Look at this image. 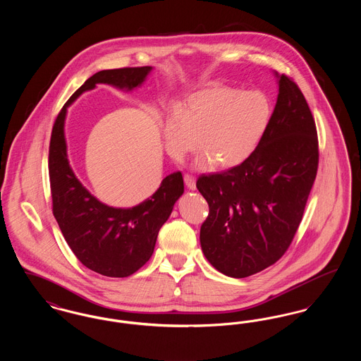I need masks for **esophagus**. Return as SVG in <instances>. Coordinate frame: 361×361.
<instances>
[{
  "label": "esophagus",
  "instance_id": "obj_1",
  "mask_svg": "<svg viewBox=\"0 0 361 361\" xmlns=\"http://www.w3.org/2000/svg\"><path fill=\"white\" fill-rule=\"evenodd\" d=\"M184 181H185V185L188 187L189 189H196V178L193 177V176H190V174H185L184 176Z\"/></svg>",
  "mask_w": 361,
  "mask_h": 361
}]
</instances>
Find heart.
Instances as JSON below:
<instances>
[{
    "label": "heart",
    "mask_w": 361,
    "mask_h": 361,
    "mask_svg": "<svg viewBox=\"0 0 361 361\" xmlns=\"http://www.w3.org/2000/svg\"><path fill=\"white\" fill-rule=\"evenodd\" d=\"M272 119L269 97L257 89L242 90L234 86H207L189 94L181 108H174L164 126L168 154L181 162L200 146L196 168L211 169L216 162L234 168L255 153Z\"/></svg>",
    "instance_id": "b5f03b06"
}]
</instances>
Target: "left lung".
I'll list each match as a JSON object with an SVG mask.
<instances>
[{"mask_svg": "<svg viewBox=\"0 0 361 361\" xmlns=\"http://www.w3.org/2000/svg\"><path fill=\"white\" fill-rule=\"evenodd\" d=\"M279 94L269 127L243 164L196 183L209 212L200 243L209 264L235 279L275 264L291 245L318 169V137L298 85L275 71Z\"/></svg>", "mask_w": 361, "mask_h": 361, "instance_id": "left-lung-1", "label": "left lung"}]
</instances>
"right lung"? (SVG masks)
<instances>
[{
	"label": "right lung",
	"mask_w": 361,
	"mask_h": 361,
	"mask_svg": "<svg viewBox=\"0 0 361 361\" xmlns=\"http://www.w3.org/2000/svg\"><path fill=\"white\" fill-rule=\"evenodd\" d=\"M152 70V66L123 68L93 74L63 105L52 127L49 173L54 216L75 257L90 271L108 277L133 275L152 257L159 228L184 193V180L181 172L166 176L159 188L135 207L104 204L70 166L65 137L68 106L97 84L131 92L146 81Z\"/></svg>",
	"instance_id": "add662e5"
}]
</instances>
